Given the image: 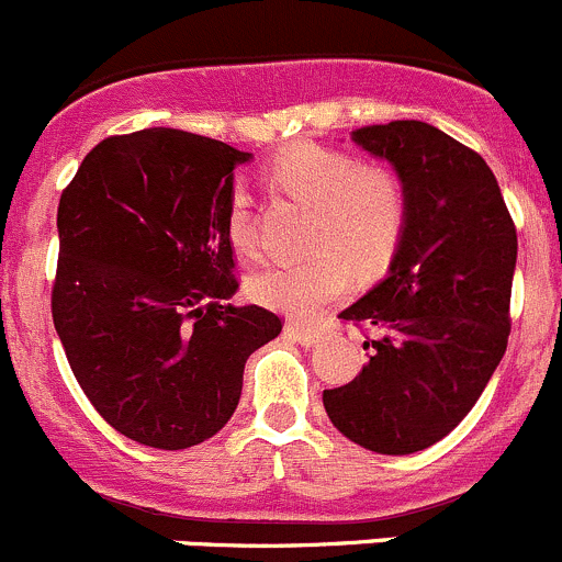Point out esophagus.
Returning <instances> with one entry per match:
<instances>
[{"instance_id": "esophagus-1", "label": "esophagus", "mask_w": 562, "mask_h": 562, "mask_svg": "<svg viewBox=\"0 0 562 562\" xmlns=\"http://www.w3.org/2000/svg\"><path fill=\"white\" fill-rule=\"evenodd\" d=\"M285 334L291 336L293 341H299V345H304V347H315L317 341L323 339V330L310 328V326H301V323H288Z\"/></svg>"}]
</instances>
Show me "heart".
Wrapping results in <instances>:
<instances>
[{
	"label": "heart",
	"instance_id": "1",
	"mask_svg": "<svg viewBox=\"0 0 562 562\" xmlns=\"http://www.w3.org/2000/svg\"><path fill=\"white\" fill-rule=\"evenodd\" d=\"M274 186L315 204L304 261H271L247 282L258 304L285 315L310 317L352 285V263L374 271L390 261L409 221L404 177L387 164L360 161L356 153L321 142H299L266 167ZM226 236L241 256L258 247L250 199L234 188L226 204Z\"/></svg>",
	"mask_w": 562,
	"mask_h": 562
}]
</instances>
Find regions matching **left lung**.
<instances>
[{"label": "left lung", "instance_id": "obj_1", "mask_svg": "<svg viewBox=\"0 0 562 562\" xmlns=\"http://www.w3.org/2000/svg\"><path fill=\"white\" fill-rule=\"evenodd\" d=\"M352 139L404 177L409 221L385 280L341 312L371 330L369 363L323 390L330 423L380 454L436 445L480 401L506 352L517 228L480 153L423 121Z\"/></svg>", "mask_w": 562, "mask_h": 562}]
</instances>
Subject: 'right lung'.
Listing matches in <instances>:
<instances>
[{
  "mask_svg": "<svg viewBox=\"0 0 562 562\" xmlns=\"http://www.w3.org/2000/svg\"><path fill=\"white\" fill-rule=\"evenodd\" d=\"M250 153L180 128L99 142L58 202L53 326L93 409L186 450L232 420L245 363L282 321L234 306L226 204Z\"/></svg>",
  "mask_w": 562,
  "mask_h": 562,
  "instance_id": "obj_1",
  "label": "right lung"
}]
</instances>
